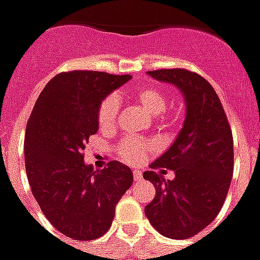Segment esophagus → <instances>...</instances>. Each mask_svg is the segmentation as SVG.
<instances>
[{
	"label": "esophagus",
	"mask_w": 260,
	"mask_h": 260,
	"mask_svg": "<svg viewBox=\"0 0 260 260\" xmlns=\"http://www.w3.org/2000/svg\"><path fill=\"white\" fill-rule=\"evenodd\" d=\"M134 180H135L136 182L142 180V173H141V171H136V170L134 171Z\"/></svg>",
	"instance_id": "obj_1"
}]
</instances>
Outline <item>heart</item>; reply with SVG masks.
I'll use <instances>...</instances> for the list:
<instances>
[{
	"label": "heart",
	"instance_id": "1",
	"mask_svg": "<svg viewBox=\"0 0 260 260\" xmlns=\"http://www.w3.org/2000/svg\"><path fill=\"white\" fill-rule=\"evenodd\" d=\"M135 99L138 104L150 117L161 114L167 107V94L156 86H147L136 90ZM119 111V100L115 94L106 97L99 107V125L102 129H111L117 122ZM150 150L149 142L139 138H126L118 145L119 157L125 163L138 164L146 157Z\"/></svg>",
	"mask_w": 260,
	"mask_h": 260
}]
</instances>
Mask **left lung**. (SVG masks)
<instances>
[{"mask_svg":"<svg viewBox=\"0 0 260 260\" xmlns=\"http://www.w3.org/2000/svg\"><path fill=\"white\" fill-rule=\"evenodd\" d=\"M147 75L182 93L185 119L173 145L143 173L156 188L145 214L161 235L185 240L212 223L225 201L234 169L233 134L217 93L201 75L178 68ZM160 168L174 169L175 180H164Z\"/></svg>","mask_w":260,"mask_h":260,"instance_id":"left-lung-1","label":"left lung"}]
</instances>
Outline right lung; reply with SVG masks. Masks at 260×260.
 <instances>
[{
  "mask_svg": "<svg viewBox=\"0 0 260 260\" xmlns=\"http://www.w3.org/2000/svg\"><path fill=\"white\" fill-rule=\"evenodd\" d=\"M131 75L72 71L54 76L37 99L26 125L27 180L50 223L74 240L107 233L121 196L132 185L128 166L110 161L93 170L85 145L99 131V107Z\"/></svg>",
  "mask_w": 260,
  "mask_h": 260,
  "instance_id": "1",
  "label": "right lung"
}]
</instances>
